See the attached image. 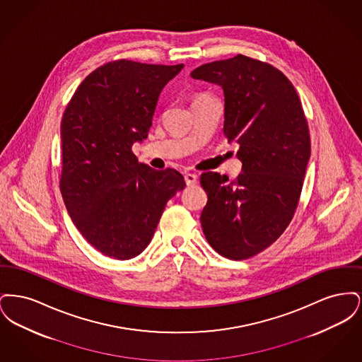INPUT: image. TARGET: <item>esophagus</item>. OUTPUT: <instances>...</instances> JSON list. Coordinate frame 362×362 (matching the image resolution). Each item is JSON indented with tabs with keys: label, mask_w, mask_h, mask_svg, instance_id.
Segmentation results:
<instances>
[{
	"label": "esophagus",
	"mask_w": 362,
	"mask_h": 362,
	"mask_svg": "<svg viewBox=\"0 0 362 362\" xmlns=\"http://www.w3.org/2000/svg\"><path fill=\"white\" fill-rule=\"evenodd\" d=\"M185 180H186L187 186H194L198 182V175H195V173H186L185 175Z\"/></svg>",
	"instance_id": "esophagus-1"
}]
</instances>
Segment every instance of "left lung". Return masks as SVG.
I'll list each match as a JSON object with an SVG mask.
<instances>
[{
	"label": "left lung",
	"mask_w": 362,
	"mask_h": 362,
	"mask_svg": "<svg viewBox=\"0 0 362 362\" xmlns=\"http://www.w3.org/2000/svg\"><path fill=\"white\" fill-rule=\"evenodd\" d=\"M191 77L223 88L224 134L239 144L243 163L233 182L201 175L207 194L202 230L225 258H251L292 221L310 156L308 122L292 83L266 62L238 54L205 64Z\"/></svg>",
	"instance_id": "obj_1"
}]
</instances>
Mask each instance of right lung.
I'll list each match as a JSON object with an SVG mask.
<instances>
[{"label": "right lung", "instance_id": "add662e5", "mask_svg": "<svg viewBox=\"0 0 362 362\" xmlns=\"http://www.w3.org/2000/svg\"><path fill=\"white\" fill-rule=\"evenodd\" d=\"M127 59L93 70L61 122L59 189L71 221L99 252L134 258L152 240L167 202L186 183L173 168L138 163L163 88L183 69Z\"/></svg>", "mask_w": 362, "mask_h": 362}]
</instances>
